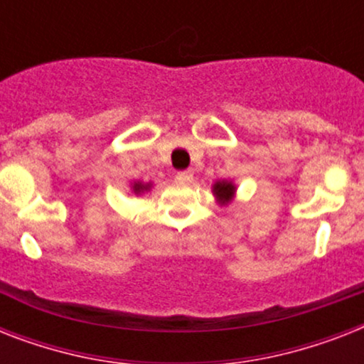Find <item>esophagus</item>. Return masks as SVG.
Instances as JSON below:
<instances>
[{"mask_svg":"<svg viewBox=\"0 0 364 364\" xmlns=\"http://www.w3.org/2000/svg\"><path fill=\"white\" fill-rule=\"evenodd\" d=\"M176 179L179 183H185V185H188V183L194 181V173L191 170H185V171H179L176 176Z\"/></svg>","mask_w":364,"mask_h":364,"instance_id":"1","label":"esophagus"}]
</instances>
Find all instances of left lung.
Wrapping results in <instances>:
<instances>
[{
	"label": "left lung",
	"instance_id": "8db88e82",
	"mask_svg": "<svg viewBox=\"0 0 364 364\" xmlns=\"http://www.w3.org/2000/svg\"><path fill=\"white\" fill-rule=\"evenodd\" d=\"M211 193L215 196L217 204L227 205L228 202H232L234 196H236V185H234V181H228V179L215 181L213 183V187H211Z\"/></svg>",
	"mask_w": 364,
	"mask_h": 364
}]
</instances>
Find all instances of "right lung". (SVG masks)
I'll list each match as a JSON object with an SVG mask.
<instances>
[{"mask_svg": "<svg viewBox=\"0 0 364 364\" xmlns=\"http://www.w3.org/2000/svg\"><path fill=\"white\" fill-rule=\"evenodd\" d=\"M151 187H153V183H143V181H134L132 183V193L136 194V196H139V194L147 193V191H151Z\"/></svg>", "mask_w": 364, "mask_h": 364, "instance_id": "right-lung-1", "label": "right lung"}]
</instances>
